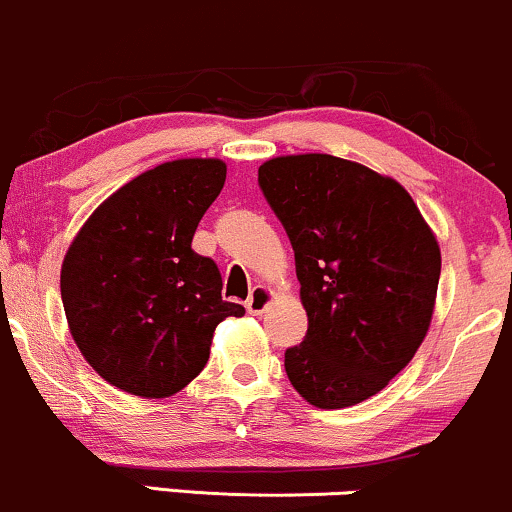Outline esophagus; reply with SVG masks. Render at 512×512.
I'll return each mask as SVG.
<instances>
[{"instance_id": "esophagus-1", "label": "esophagus", "mask_w": 512, "mask_h": 512, "mask_svg": "<svg viewBox=\"0 0 512 512\" xmlns=\"http://www.w3.org/2000/svg\"><path fill=\"white\" fill-rule=\"evenodd\" d=\"M272 300H274V293L269 291L267 286H255V288H252V293H250V298H248V303H245V307H248L250 315H262V312L267 310L269 305H272Z\"/></svg>"}]
</instances>
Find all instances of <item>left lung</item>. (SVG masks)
I'll list each match as a JSON object with an SVG mask.
<instances>
[{
    "label": "left lung",
    "mask_w": 512,
    "mask_h": 512,
    "mask_svg": "<svg viewBox=\"0 0 512 512\" xmlns=\"http://www.w3.org/2000/svg\"><path fill=\"white\" fill-rule=\"evenodd\" d=\"M260 188L295 252L307 334L286 350L315 408L362 403L412 360L432 324L441 250L408 190L331 155L274 157Z\"/></svg>",
    "instance_id": "8db88e82"
}]
</instances>
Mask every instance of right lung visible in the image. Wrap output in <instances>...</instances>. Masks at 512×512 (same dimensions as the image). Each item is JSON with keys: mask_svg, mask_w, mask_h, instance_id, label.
Here are the masks:
<instances>
[{"mask_svg": "<svg viewBox=\"0 0 512 512\" xmlns=\"http://www.w3.org/2000/svg\"><path fill=\"white\" fill-rule=\"evenodd\" d=\"M226 181L221 159H176L109 195L61 264L73 341L116 389L174 396L209 360L214 329L245 307L221 300L214 260L190 248Z\"/></svg>", "mask_w": 512, "mask_h": 512, "instance_id": "right-lung-1", "label": "right lung"}]
</instances>
